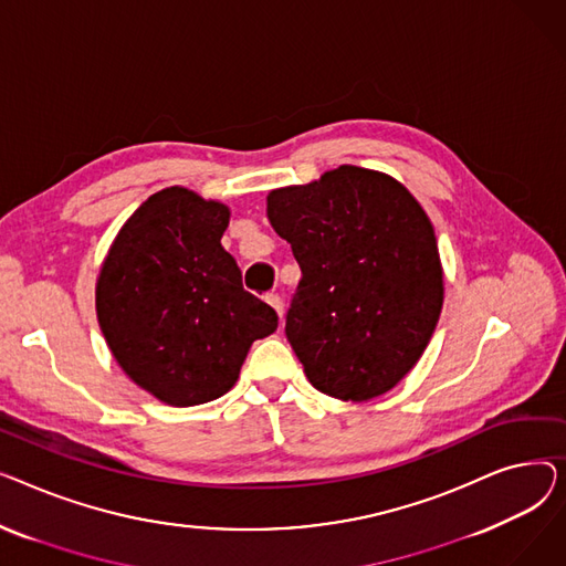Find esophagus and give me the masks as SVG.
I'll return each mask as SVG.
<instances>
[{"label":"esophagus","mask_w":566,"mask_h":566,"mask_svg":"<svg viewBox=\"0 0 566 566\" xmlns=\"http://www.w3.org/2000/svg\"><path fill=\"white\" fill-rule=\"evenodd\" d=\"M265 303L268 305H271L275 312H277V316L282 318V314H284V301L280 298V295L277 293H271V295H265Z\"/></svg>","instance_id":"34e87169"}]
</instances>
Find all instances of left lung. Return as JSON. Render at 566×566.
I'll return each mask as SVG.
<instances>
[{
  "mask_svg": "<svg viewBox=\"0 0 566 566\" xmlns=\"http://www.w3.org/2000/svg\"><path fill=\"white\" fill-rule=\"evenodd\" d=\"M268 220L303 277L286 339L314 388L344 401L380 397L415 367L442 310L433 227L395 178L344 165L268 195Z\"/></svg>",
  "mask_w": 566,
  "mask_h": 566,
  "instance_id": "obj_1",
  "label": "left lung"
}]
</instances>
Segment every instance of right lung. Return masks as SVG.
Returning <instances> with one entry per match:
<instances>
[{"label": "right lung", "mask_w": 566, "mask_h": 566, "mask_svg": "<svg viewBox=\"0 0 566 566\" xmlns=\"http://www.w3.org/2000/svg\"><path fill=\"white\" fill-rule=\"evenodd\" d=\"M229 208L186 188L148 197L118 231L101 268L96 312L122 369L169 406L229 392L254 339L277 312L243 289L222 248Z\"/></svg>", "instance_id": "1"}]
</instances>
